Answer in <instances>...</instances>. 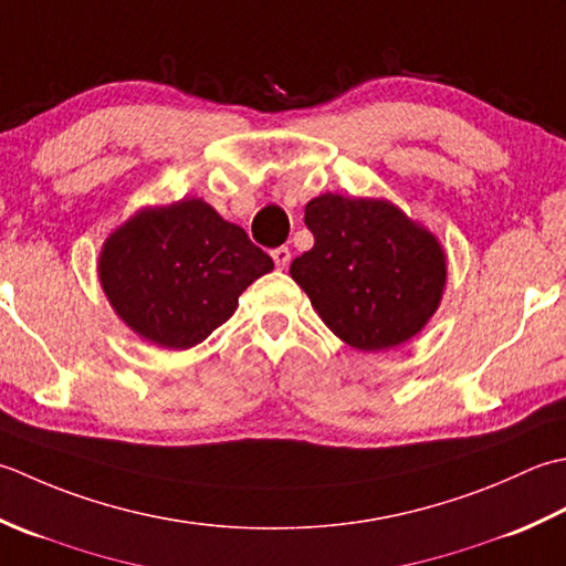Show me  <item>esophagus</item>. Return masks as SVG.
Wrapping results in <instances>:
<instances>
[{
	"label": "esophagus",
	"instance_id": "obj_1",
	"mask_svg": "<svg viewBox=\"0 0 566 566\" xmlns=\"http://www.w3.org/2000/svg\"><path fill=\"white\" fill-rule=\"evenodd\" d=\"M271 256H273V261H275V266L285 269L287 263H291V249H287V247H279V249L271 251Z\"/></svg>",
	"mask_w": 566,
	"mask_h": 566
}]
</instances>
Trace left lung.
Here are the masks:
<instances>
[{
  "label": "left lung",
  "instance_id": "8db88e82",
  "mask_svg": "<svg viewBox=\"0 0 566 566\" xmlns=\"http://www.w3.org/2000/svg\"><path fill=\"white\" fill-rule=\"evenodd\" d=\"M315 247L293 281L337 337L359 352L400 347L442 303L447 253L428 227L384 198L325 192L305 205Z\"/></svg>",
  "mask_w": 566,
  "mask_h": 566
}]
</instances>
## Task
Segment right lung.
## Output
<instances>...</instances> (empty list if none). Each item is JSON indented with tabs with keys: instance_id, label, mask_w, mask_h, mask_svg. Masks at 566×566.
Segmentation results:
<instances>
[{
	"instance_id": "add662e5",
	"label": "right lung",
	"mask_w": 566,
	"mask_h": 566,
	"mask_svg": "<svg viewBox=\"0 0 566 566\" xmlns=\"http://www.w3.org/2000/svg\"><path fill=\"white\" fill-rule=\"evenodd\" d=\"M269 271V253L200 198L142 207L105 239L97 259L99 285L117 317L172 352L210 337Z\"/></svg>"
}]
</instances>
